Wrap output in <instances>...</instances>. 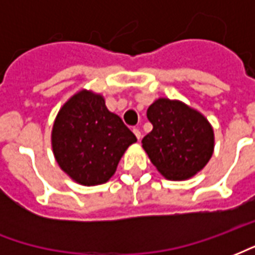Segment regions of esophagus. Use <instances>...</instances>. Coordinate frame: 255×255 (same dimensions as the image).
<instances>
[{
    "label": "esophagus",
    "mask_w": 255,
    "mask_h": 255,
    "mask_svg": "<svg viewBox=\"0 0 255 255\" xmlns=\"http://www.w3.org/2000/svg\"><path fill=\"white\" fill-rule=\"evenodd\" d=\"M132 132L135 133V136H136V138H138V140H139V139H140V136H142V133H140V131H139V128H133Z\"/></svg>",
    "instance_id": "1"
}]
</instances>
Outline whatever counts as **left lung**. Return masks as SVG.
Masks as SVG:
<instances>
[{
  "label": "left lung",
  "instance_id": "8db88e82",
  "mask_svg": "<svg viewBox=\"0 0 255 255\" xmlns=\"http://www.w3.org/2000/svg\"><path fill=\"white\" fill-rule=\"evenodd\" d=\"M153 129L142 147L168 180H188L201 172L214 151V131L201 112L179 100L158 98L147 109Z\"/></svg>",
  "mask_w": 255,
  "mask_h": 255
}]
</instances>
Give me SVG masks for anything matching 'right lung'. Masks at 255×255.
Segmentation results:
<instances>
[{
    "mask_svg": "<svg viewBox=\"0 0 255 255\" xmlns=\"http://www.w3.org/2000/svg\"><path fill=\"white\" fill-rule=\"evenodd\" d=\"M136 136L120 117L108 111L104 95L82 89L54 119L52 149L58 166L73 182L98 186L109 182Z\"/></svg>",
    "mask_w": 255,
    "mask_h": 255,
    "instance_id": "add662e5",
    "label": "right lung"
}]
</instances>
